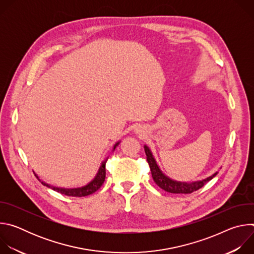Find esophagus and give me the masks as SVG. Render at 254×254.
Segmentation results:
<instances>
[{
	"label": "esophagus",
	"mask_w": 254,
	"mask_h": 254,
	"mask_svg": "<svg viewBox=\"0 0 254 254\" xmlns=\"http://www.w3.org/2000/svg\"><path fill=\"white\" fill-rule=\"evenodd\" d=\"M141 131H142V129H141L140 127H135V132H136V133H141Z\"/></svg>",
	"instance_id": "1"
}]
</instances>
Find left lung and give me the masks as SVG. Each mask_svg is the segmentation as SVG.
<instances>
[{"label":"left lung","mask_w":254,"mask_h":254,"mask_svg":"<svg viewBox=\"0 0 254 254\" xmlns=\"http://www.w3.org/2000/svg\"><path fill=\"white\" fill-rule=\"evenodd\" d=\"M144 152H146L147 155V161L150 165L151 168V172H152V177L155 181V183L164 191L169 192V193H174V194H191L194 191L199 190L200 188H202L207 182L211 179H213L218 172L214 173L212 176L200 180V181H195V182H191V183H187V182H180V181H175L171 178H169L168 176H166L162 170L160 169L159 165L157 164L156 159L153 156L152 151L150 150V148L144 144L143 146Z\"/></svg>","instance_id":"left-lung-1"}]
</instances>
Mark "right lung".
<instances>
[{
	"instance_id": "1",
	"label": "right lung",
	"mask_w": 254,
	"mask_h": 254,
	"mask_svg": "<svg viewBox=\"0 0 254 254\" xmlns=\"http://www.w3.org/2000/svg\"><path fill=\"white\" fill-rule=\"evenodd\" d=\"M121 141H118L115 143L114 146V149L113 151L116 150V148L119 146ZM106 161L107 159H105L104 161L101 162V165L95 175V177L90 181V182L83 186V187H79V188H72V189H67V188H61V187H54V186H51L50 184H47L45 183L44 181H41L38 177V175L35 174V176L37 177V179L40 181V182L42 183V185L48 187V188H51L52 190L58 192V193H61L63 195H66V196H71V197H84V196H88L94 192H96L100 187L101 185L103 184L104 182V179H105V164H106Z\"/></svg>"
}]
</instances>
